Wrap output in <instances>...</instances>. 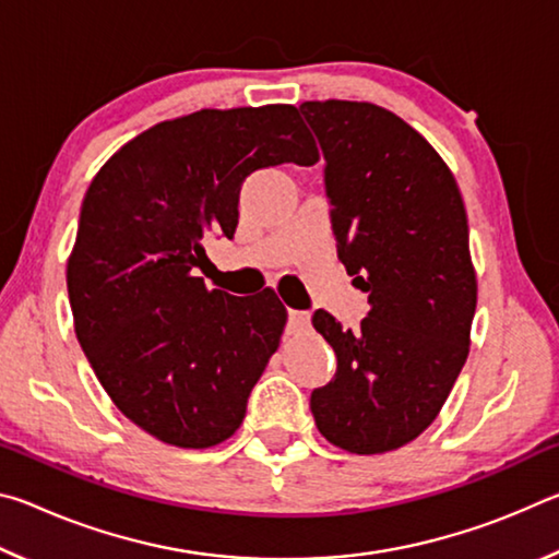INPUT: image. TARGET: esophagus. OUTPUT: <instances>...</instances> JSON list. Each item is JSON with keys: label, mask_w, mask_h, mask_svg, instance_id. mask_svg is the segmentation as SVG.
<instances>
[{"label": "esophagus", "mask_w": 559, "mask_h": 559, "mask_svg": "<svg viewBox=\"0 0 559 559\" xmlns=\"http://www.w3.org/2000/svg\"><path fill=\"white\" fill-rule=\"evenodd\" d=\"M310 325V313L306 310H288V330L290 333H302Z\"/></svg>", "instance_id": "1"}]
</instances>
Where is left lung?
Returning a JSON list of instances; mask_svg holds the SVG:
<instances>
[{"instance_id":"obj_1","label":"left lung","mask_w":559,"mask_h":559,"mask_svg":"<svg viewBox=\"0 0 559 559\" xmlns=\"http://www.w3.org/2000/svg\"><path fill=\"white\" fill-rule=\"evenodd\" d=\"M300 112L325 155L337 257L370 302L357 330L316 310L337 372L310 412L340 449L394 451L437 419L466 365L478 298L466 206L449 165L392 110L306 100Z\"/></svg>"}]
</instances>
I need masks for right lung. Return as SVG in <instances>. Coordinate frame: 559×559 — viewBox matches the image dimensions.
<instances>
[{
  "mask_svg": "<svg viewBox=\"0 0 559 559\" xmlns=\"http://www.w3.org/2000/svg\"><path fill=\"white\" fill-rule=\"evenodd\" d=\"M318 159L296 106L204 108L140 132L93 177L66 266L73 328L112 404L150 437L210 449L241 427L288 313L271 288H206L202 239H231L251 173Z\"/></svg>",
  "mask_w": 559,
  "mask_h": 559,
  "instance_id": "obj_1",
  "label": "right lung"
}]
</instances>
